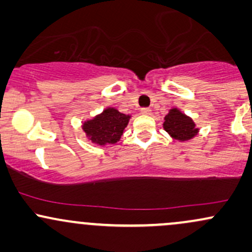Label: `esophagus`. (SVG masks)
<instances>
[{"instance_id": "34e87169", "label": "esophagus", "mask_w": 252, "mask_h": 252, "mask_svg": "<svg viewBox=\"0 0 252 252\" xmlns=\"http://www.w3.org/2000/svg\"><path fill=\"white\" fill-rule=\"evenodd\" d=\"M141 114L146 115V116H149V115L152 114V110L148 109V108H144V109L141 110Z\"/></svg>"}]
</instances>
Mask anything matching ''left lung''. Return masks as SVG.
I'll return each instance as SVG.
<instances>
[{
	"mask_svg": "<svg viewBox=\"0 0 252 252\" xmlns=\"http://www.w3.org/2000/svg\"><path fill=\"white\" fill-rule=\"evenodd\" d=\"M162 126L164 131H167L170 137L179 142H187V141L194 138L200 131L192 117L187 116L176 106L170 109L168 114L164 116Z\"/></svg>",
	"mask_w": 252,
	"mask_h": 252,
	"instance_id": "left-lung-1",
	"label": "left lung"
}]
</instances>
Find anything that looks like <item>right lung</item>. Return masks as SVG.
Listing matches in <instances>:
<instances>
[{
    "mask_svg": "<svg viewBox=\"0 0 252 252\" xmlns=\"http://www.w3.org/2000/svg\"><path fill=\"white\" fill-rule=\"evenodd\" d=\"M131 115L120 112L116 108L108 106L100 114L85 120L82 130L86 140L97 146L115 144L122 137L124 129L128 126Z\"/></svg>",
    "mask_w": 252,
    "mask_h": 252,
    "instance_id": "obj_1",
    "label": "right lung"
}]
</instances>
